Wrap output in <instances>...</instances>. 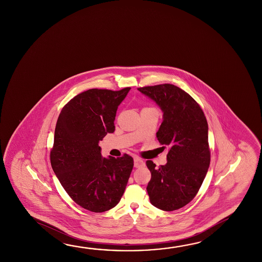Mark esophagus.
Wrapping results in <instances>:
<instances>
[{"instance_id": "obj_1", "label": "esophagus", "mask_w": 262, "mask_h": 262, "mask_svg": "<svg viewBox=\"0 0 262 262\" xmlns=\"http://www.w3.org/2000/svg\"><path fill=\"white\" fill-rule=\"evenodd\" d=\"M142 166H144V162L142 161V159L135 157L134 158V167L140 168Z\"/></svg>"}]
</instances>
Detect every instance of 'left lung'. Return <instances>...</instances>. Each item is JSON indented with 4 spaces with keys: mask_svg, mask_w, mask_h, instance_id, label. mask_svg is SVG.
Listing matches in <instances>:
<instances>
[{
    "mask_svg": "<svg viewBox=\"0 0 262 262\" xmlns=\"http://www.w3.org/2000/svg\"><path fill=\"white\" fill-rule=\"evenodd\" d=\"M138 90L163 112L156 137L169 146L166 164L156 167L146 162L151 172L146 188L150 204L161 210H177L193 200L209 167L207 121L196 101L178 86L163 84Z\"/></svg>",
    "mask_w": 262,
    "mask_h": 262,
    "instance_id": "obj_1",
    "label": "left lung"
}]
</instances>
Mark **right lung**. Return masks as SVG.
<instances>
[{
    "mask_svg": "<svg viewBox=\"0 0 262 262\" xmlns=\"http://www.w3.org/2000/svg\"><path fill=\"white\" fill-rule=\"evenodd\" d=\"M130 88L86 90L61 111L50 152L53 171L69 196L101 213L118 205L133 171V159L103 157L99 141L115 130L117 110Z\"/></svg>",
    "mask_w": 262,
    "mask_h": 262,
    "instance_id": "add662e5",
    "label": "right lung"
}]
</instances>
